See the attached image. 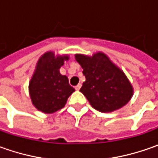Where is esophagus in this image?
Returning a JSON list of instances; mask_svg holds the SVG:
<instances>
[{
  "label": "esophagus",
  "mask_w": 158,
  "mask_h": 158,
  "mask_svg": "<svg viewBox=\"0 0 158 158\" xmlns=\"http://www.w3.org/2000/svg\"><path fill=\"white\" fill-rule=\"evenodd\" d=\"M81 87H82V84L81 83H79V84H77L76 86V90H79L80 89H81Z\"/></svg>",
  "instance_id": "34e87169"
}]
</instances>
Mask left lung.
I'll list each match as a JSON object with an SVG mask.
<instances>
[{
    "instance_id": "obj_1",
    "label": "left lung",
    "mask_w": 158,
    "mask_h": 158,
    "mask_svg": "<svg viewBox=\"0 0 158 158\" xmlns=\"http://www.w3.org/2000/svg\"><path fill=\"white\" fill-rule=\"evenodd\" d=\"M76 60L86 78L80 91L94 109L112 112L129 102L134 93L132 84L107 55L100 52L92 56L76 54Z\"/></svg>"
}]
</instances>
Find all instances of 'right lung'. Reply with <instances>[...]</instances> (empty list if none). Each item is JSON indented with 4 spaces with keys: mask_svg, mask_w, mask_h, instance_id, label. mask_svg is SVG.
Here are the masks:
<instances>
[{
    "mask_svg": "<svg viewBox=\"0 0 158 158\" xmlns=\"http://www.w3.org/2000/svg\"><path fill=\"white\" fill-rule=\"evenodd\" d=\"M69 55H56L53 52L44 53L36 66L30 83L29 93L33 106L44 113H53L63 108L75 89L69 79L60 73V69Z\"/></svg>",
    "mask_w": 158,
    "mask_h": 158,
    "instance_id": "right-lung-1",
    "label": "right lung"
}]
</instances>
